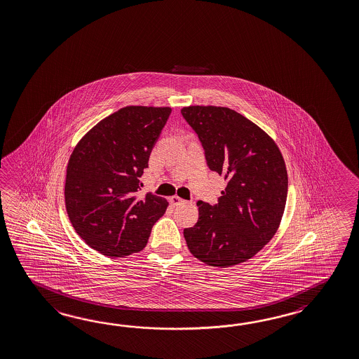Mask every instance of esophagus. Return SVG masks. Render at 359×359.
Segmentation results:
<instances>
[{"mask_svg": "<svg viewBox=\"0 0 359 359\" xmlns=\"http://www.w3.org/2000/svg\"><path fill=\"white\" fill-rule=\"evenodd\" d=\"M169 203L173 205V207H178V205H182L186 201L184 199H181L180 196H172L169 198Z\"/></svg>", "mask_w": 359, "mask_h": 359, "instance_id": "1", "label": "esophagus"}]
</instances>
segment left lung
Returning <instances> with one entry per match:
<instances>
[{"mask_svg": "<svg viewBox=\"0 0 359 359\" xmlns=\"http://www.w3.org/2000/svg\"><path fill=\"white\" fill-rule=\"evenodd\" d=\"M181 114L198 134L209 169L227 181L216 205L198 201L199 219L184 230L187 247L209 266L238 265L279 229L288 191L283 155L266 132L233 109L189 106Z\"/></svg>", "mask_w": 359, "mask_h": 359, "instance_id": "left-lung-1", "label": "left lung"}]
</instances>
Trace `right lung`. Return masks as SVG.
Instances as JSON below:
<instances>
[{
    "label": "right lung",
    "instance_id": "obj_1",
    "mask_svg": "<svg viewBox=\"0 0 359 359\" xmlns=\"http://www.w3.org/2000/svg\"><path fill=\"white\" fill-rule=\"evenodd\" d=\"M170 112V107L120 109L93 126L69 156L68 218L83 242L104 256L126 257L142 250L152 226L167 210V199L151 192L141 199L138 191Z\"/></svg>",
    "mask_w": 359,
    "mask_h": 359
}]
</instances>
